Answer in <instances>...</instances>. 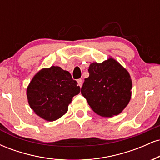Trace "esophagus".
Returning <instances> with one entry per match:
<instances>
[{
    "mask_svg": "<svg viewBox=\"0 0 160 160\" xmlns=\"http://www.w3.org/2000/svg\"><path fill=\"white\" fill-rule=\"evenodd\" d=\"M78 85L81 87L82 85V79H78Z\"/></svg>",
    "mask_w": 160,
    "mask_h": 160,
    "instance_id": "34e87169",
    "label": "esophagus"
}]
</instances>
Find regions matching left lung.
<instances>
[{"label":"left lung","instance_id":"8db88e82","mask_svg":"<svg viewBox=\"0 0 160 160\" xmlns=\"http://www.w3.org/2000/svg\"><path fill=\"white\" fill-rule=\"evenodd\" d=\"M81 94L93 111L102 117H113L122 111L131 98L132 80L128 72L110 58L89 67Z\"/></svg>","mask_w":160,"mask_h":160}]
</instances>
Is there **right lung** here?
Masks as SVG:
<instances>
[{"mask_svg": "<svg viewBox=\"0 0 160 160\" xmlns=\"http://www.w3.org/2000/svg\"><path fill=\"white\" fill-rule=\"evenodd\" d=\"M80 91L78 82L68 71L52 66L37 73L28 86L27 97L37 115L47 121H54L68 111L72 98Z\"/></svg>", "mask_w": 160, "mask_h": 160, "instance_id": "add662e5", "label": "right lung"}]
</instances>
